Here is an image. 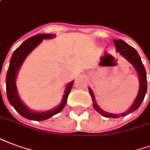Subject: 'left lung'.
Wrapping results in <instances>:
<instances>
[{
    "mask_svg": "<svg viewBox=\"0 0 150 150\" xmlns=\"http://www.w3.org/2000/svg\"><path fill=\"white\" fill-rule=\"evenodd\" d=\"M114 44H115V46L117 52L120 53L123 57H125L134 67V68L136 69V71L138 73L139 80H140V88H139V91H138L137 98L134 101V104L129 108V110L126 112H124L122 114H120V115H115V114H110V113L104 111L103 110L101 109L100 107L98 106L97 103L95 102L94 94H93L91 89L89 87V93L91 96L92 101L94 102V103H93L94 108H95L96 111L103 115V117H124V116L130 114L132 112H134V110H136L140 106L142 101L144 100L146 91H147V78H146V69H145V67L143 65L142 62L141 60L140 56L138 55V53L137 52V51L134 49L133 47L129 46L128 44H126V42L122 40H117L115 39L114 40Z\"/></svg>",
    "mask_w": 150,
    "mask_h": 150,
    "instance_id": "1",
    "label": "left lung"
}]
</instances>
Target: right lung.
Returning a JSON list of instances; mask_svg holds the SVG:
<instances>
[{
	"label": "right lung",
	"mask_w": 150,
	"mask_h": 150,
	"mask_svg": "<svg viewBox=\"0 0 150 150\" xmlns=\"http://www.w3.org/2000/svg\"><path fill=\"white\" fill-rule=\"evenodd\" d=\"M54 36L55 34H39V35H33L28 39L27 40L24 41V43H22L15 50V52H13L11 57L9 67L6 75V92H7L8 99L9 101L10 104L14 107V109L20 115L29 120L43 121L59 113L66 105L67 97L74 83V81H72L71 83H70L67 86L63 100L60 104L54 110L48 111L41 112V113L32 111L28 109L19 98L16 86V77L17 71L21 66L23 61L41 41H43L44 39H51Z\"/></svg>",
	"instance_id": "right-lung-1"
}]
</instances>
